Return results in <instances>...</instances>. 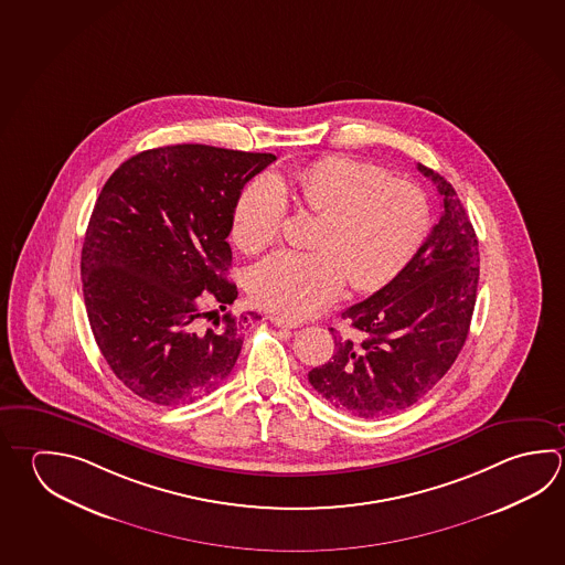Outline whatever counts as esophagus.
Listing matches in <instances>:
<instances>
[{"mask_svg": "<svg viewBox=\"0 0 565 565\" xmlns=\"http://www.w3.org/2000/svg\"><path fill=\"white\" fill-rule=\"evenodd\" d=\"M273 324H277L280 329H298L300 327V322L298 320H290L287 317H280V315H273V317H268Z\"/></svg>", "mask_w": 565, "mask_h": 565, "instance_id": "1", "label": "esophagus"}]
</instances>
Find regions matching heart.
<instances>
[{
  "mask_svg": "<svg viewBox=\"0 0 565 565\" xmlns=\"http://www.w3.org/2000/svg\"><path fill=\"white\" fill-rule=\"evenodd\" d=\"M287 199L320 215L317 250H278L248 275L258 305L290 319L317 315L340 297L347 278L376 290L411 263L430 228L420 186L347 157H327L285 177H257L243 189L233 238L245 253L273 245L287 216Z\"/></svg>",
  "mask_w": 565,
  "mask_h": 565,
  "instance_id": "obj_1",
  "label": "heart"
}]
</instances>
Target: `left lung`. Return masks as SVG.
Masks as SVG:
<instances>
[{"instance_id":"left-lung-1","label":"left lung","mask_w":565,"mask_h":565,"mask_svg":"<svg viewBox=\"0 0 565 565\" xmlns=\"http://www.w3.org/2000/svg\"><path fill=\"white\" fill-rule=\"evenodd\" d=\"M418 171L438 189L440 221L386 287L342 312L354 334L334 337L332 360L308 372L324 401L366 420L406 411L428 394L458 359L472 322L476 231L454 186L424 164Z\"/></svg>"}]
</instances>
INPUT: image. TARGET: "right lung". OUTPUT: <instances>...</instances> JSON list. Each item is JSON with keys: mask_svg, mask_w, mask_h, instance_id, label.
Here are the masks:
<instances>
[{"mask_svg": "<svg viewBox=\"0 0 565 565\" xmlns=\"http://www.w3.org/2000/svg\"><path fill=\"white\" fill-rule=\"evenodd\" d=\"M275 159L169 145L103 185L83 241V298L103 359L139 398L193 402L235 366L243 322L258 317L228 312L238 292L226 236L243 186Z\"/></svg>", "mask_w": 565, "mask_h": 565, "instance_id": "right-lung-1", "label": "right lung"}]
</instances>
